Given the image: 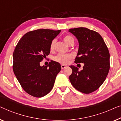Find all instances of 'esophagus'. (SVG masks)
I'll use <instances>...</instances> for the list:
<instances>
[{"mask_svg":"<svg viewBox=\"0 0 121 121\" xmlns=\"http://www.w3.org/2000/svg\"><path fill=\"white\" fill-rule=\"evenodd\" d=\"M61 69H65V68H66V67H67V66L65 65H61Z\"/></svg>","mask_w":121,"mask_h":121,"instance_id":"obj_1","label":"esophagus"}]
</instances>
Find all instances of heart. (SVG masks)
<instances>
[{
  "instance_id": "obj_1",
  "label": "heart",
  "mask_w": 121,
  "mask_h": 121,
  "mask_svg": "<svg viewBox=\"0 0 121 121\" xmlns=\"http://www.w3.org/2000/svg\"><path fill=\"white\" fill-rule=\"evenodd\" d=\"M74 40L72 37L70 36V35H66L64 38V40L65 43L69 45V43H70L71 40ZM56 42V40L54 39L52 40L51 42L50 45V49L51 50H53L54 49V46H55V44ZM72 54H58V55L54 57V60L56 62L60 63L61 64H67L70 59H71L73 57Z\"/></svg>"
}]
</instances>
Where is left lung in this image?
<instances>
[{"label":"left lung","instance_id":"1","mask_svg":"<svg viewBox=\"0 0 121 121\" xmlns=\"http://www.w3.org/2000/svg\"><path fill=\"white\" fill-rule=\"evenodd\" d=\"M69 32L77 39L79 47L76 63H84L81 71L74 66L69 79L76 89L85 94L98 89L110 69V54L103 38L98 32L84 27L71 28Z\"/></svg>","mask_w":121,"mask_h":121}]
</instances>
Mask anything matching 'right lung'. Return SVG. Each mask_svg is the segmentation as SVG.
<instances>
[{"instance_id": "1", "label": "right lung", "mask_w": 121, "mask_h": 121, "mask_svg": "<svg viewBox=\"0 0 121 121\" xmlns=\"http://www.w3.org/2000/svg\"><path fill=\"white\" fill-rule=\"evenodd\" d=\"M61 30L40 29L29 32L19 40L13 53V71L23 90L41 98L52 91L61 67L51 61L48 66L40 62L50 54L52 40Z\"/></svg>"}]
</instances>
